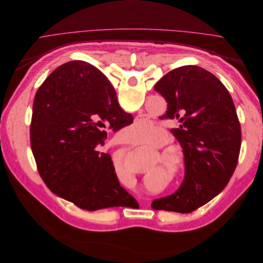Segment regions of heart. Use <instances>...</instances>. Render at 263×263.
Instances as JSON below:
<instances>
[{
    "mask_svg": "<svg viewBox=\"0 0 263 263\" xmlns=\"http://www.w3.org/2000/svg\"><path fill=\"white\" fill-rule=\"evenodd\" d=\"M160 128L149 119H140L135 122L126 129L127 140L134 145L150 144ZM169 144L168 135H163L156 142L155 148L161 149ZM161 160L173 176H181L186 168V154L185 150L179 144H172L165 147L161 151Z\"/></svg>",
    "mask_w": 263,
    "mask_h": 263,
    "instance_id": "obj_1",
    "label": "heart"
}]
</instances>
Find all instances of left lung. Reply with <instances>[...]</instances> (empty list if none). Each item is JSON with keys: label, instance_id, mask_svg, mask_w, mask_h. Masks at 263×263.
<instances>
[{"label": "left lung", "instance_id": "1", "mask_svg": "<svg viewBox=\"0 0 263 263\" xmlns=\"http://www.w3.org/2000/svg\"><path fill=\"white\" fill-rule=\"evenodd\" d=\"M155 90L168 103L161 118L178 121L171 133L185 150L186 168L176 192L157 198L151 208L191 213L219 194L232 178L241 146L239 119L224 84L201 67L174 69Z\"/></svg>", "mask_w": 263, "mask_h": 263}]
</instances>
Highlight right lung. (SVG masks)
I'll return each instance as SVG.
<instances>
[{
  "label": "right lung",
  "mask_w": 263,
  "mask_h": 263,
  "mask_svg": "<svg viewBox=\"0 0 263 263\" xmlns=\"http://www.w3.org/2000/svg\"><path fill=\"white\" fill-rule=\"evenodd\" d=\"M114 87L85 61L55 69L34 100L30 145L39 174L52 193L86 211L130 205L110 156L101 151L107 136L130 125Z\"/></svg>",
  "instance_id": "add662e5"
}]
</instances>
